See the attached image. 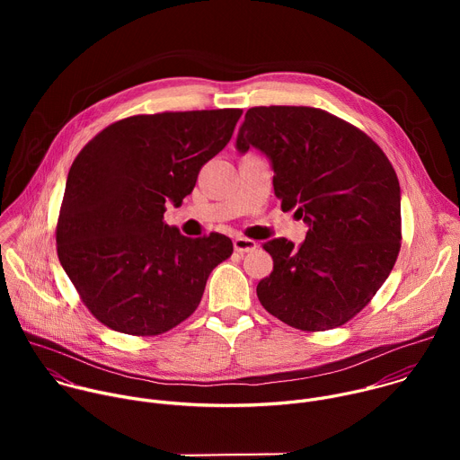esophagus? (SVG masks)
I'll list each match as a JSON object with an SVG mask.
<instances>
[{
    "label": "esophagus",
    "mask_w": 460,
    "mask_h": 460,
    "mask_svg": "<svg viewBox=\"0 0 460 460\" xmlns=\"http://www.w3.org/2000/svg\"><path fill=\"white\" fill-rule=\"evenodd\" d=\"M256 245H258V243H256L254 240L242 238V236H238V238L233 240V247H234L236 252H249V251H254Z\"/></svg>",
    "instance_id": "1"
}]
</instances>
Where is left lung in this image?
Wrapping results in <instances>:
<instances>
[{
  "instance_id": "8db88e82",
  "label": "left lung",
  "mask_w": 460,
  "mask_h": 460,
  "mask_svg": "<svg viewBox=\"0 0 460 460\" xmlns=\"http://www.w3.org/2000/svg\"><path fill=\"white\" fill-rule=\"evenodd\" d=\"M240 155H264L277 199L307 226L300 247L273 238V273L256 295L304 332L353 318L389 277L401 249V185L382 149L348 121L313 107H252Z\"/></svg>"
}]
</instances>
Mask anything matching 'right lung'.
Returning a JSON list of instances; mask_svg holds the SVG:
<instances>
[{
    "mask_svg": "<svg viewBox=\"0 0 460 460\" xmlns=\"http://www.w3.org/2000/svg\"><path fill=\"white\" fill-rule=\"evenodd\" d=\"M240 109L119 119L76 156L65 183L56 243L89 311L125 335H160L199 307L211 271L231 256L218 233L187 238L164 224L200 169L231 140Z\"/></svg>",
    "mask_w": 460,
    "mask_h": 460,
    "instance_id": "add662e5",
    "label": "right lung"
}]
</instances>
